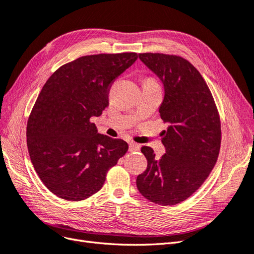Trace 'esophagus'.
I'll use <instances>...</instances> for the list:
<instances>
[{
	"mask_svg": "<svg viewBox=\"0 0 254 254\" xmlns=\"http://www.w3.org/2000/svg\"><path fill=\"white\" fill-rule=\"evenodd\" d=\"M139 149H141V146H139L138 144H135V143H130V144H129V151H130V152L138 151Z\"/></svg>",
	"mask_w": 254,
	"mask_h": 254,
	"instance_id": "obj_1",
	"label": "esophagus"
}]
</instances>
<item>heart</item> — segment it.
Returning <instances> with one entry per match:
<instances>
[{
  "label": "heart",
  "mask_w": 254,
  "mask_h": 254,
  "mask_svg": "<svg viewBox=\"0 0 254 254\" xmlns=\"http://www.w3.org/2000/svg\"><path fill=\"white\" fill-rule=\"evenodd\" d=\"M148 80H150V81H153V82H155L154 80H152V78H148Z\"/></svg>",
  "instance_id": "heart-1"
}]
</instances>
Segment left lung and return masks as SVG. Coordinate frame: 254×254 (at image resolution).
I'll return each mask as SVG.
<instances>
[{
  "mask_svg": "<svg viewBox=\"0 0 254 254\" xmlns=\"http://www.w3.org/2000/svg\"><path fill=\"white\" fill-rule=\"evenodd\" d=\"M138 58L164 85L160 115L169 126L162 138L166 153L160 159L151 147H142L148 165L136 178V187L154 204L177 205L203 185L216 164L220 115L203 76L186 59L152 52Z\"/></svg>",
  "mask_w": 254,
  "mask_h": 254,
  "instance_id": "1",
  "label": "left lung"
}]
</instances>
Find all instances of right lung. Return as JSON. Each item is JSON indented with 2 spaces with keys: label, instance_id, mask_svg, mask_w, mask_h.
Returning <instances> with one entry per match:
<instances>
[{
  "label": "right lung",
  "instance_id": "1",
  "mask_svg": "<svg viewBox=\"0 0 254 254\" xmlns=\"http://www.w3.org/2000/svg\"><path fill=\"white\" fill-rule=\"evenodd\" d=\"M137 59L135 52L84 56L48 78L27 122L34 170L57 196L83 200L103 187L128 144L98 133L91 122L109 105L112 83Z\"/></svg>",
  "mask_w": 254,
  "mask_h": 254
}]
</instances>
